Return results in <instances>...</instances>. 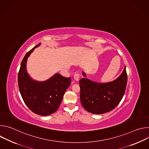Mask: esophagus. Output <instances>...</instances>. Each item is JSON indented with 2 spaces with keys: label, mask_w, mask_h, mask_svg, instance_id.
I'll use <instances>...</instances> for the list:
<instances>
[{
  "label": "esophagus",
  "mask_w": 149,
  "mask_h": 149,
  "mask_svg": "<svg viewBox=\"0 0 149 149\" xmlns=\"http://www.w3.org/2000/svg\"><path fill=\"white\" fill-rule=\"evenodd\" d=\"M74 79H75V80H77V81H78L79 79V78H80V74L79 73H76V74H75L74 75Z\"/></svg>",
  "instance_id": "34e87169"
}]
</instances>
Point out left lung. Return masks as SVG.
Instances as JSON below:
<instances>
[{"label": "left lung", "instance_id": "obj_1", "mask_svg": "<svg viewBox=\"0 0 149 149\" xmlns=\"http://www.w3.org/2000/svg\"><path fill=\"white\" fill-rule=\"evenodd\" d=\"M83 76L86 75L83 72ZM127 82L125 67L114 81L98 83L87 78L79 81L80 100L82 107L93 114H101L115 109L123 98Z\"/></svg>", "mask_w": 149, "mask_h": 149}]
</instances>
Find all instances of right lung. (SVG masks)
Listing matches in <instances>:
<instances>
[{"label": "right lung", "mask_w": 149, "mask_h": 149, "mask_svg": "<svg viewBox=\"0 0 149 149\" xmlns=\"http://www.w3.org/2000/svg\"><path fill=\"white\" fill-rule=\"evenodd\" d=\"M39 45L28 51L22 59L18 72V86L24 102L32 112L40 116H48L59 108L71 80L59 74L44 82L33 81L29 77L26 70V61Z\"/></svg>", "instance_id": "right-lung-1"}]
</instances>
